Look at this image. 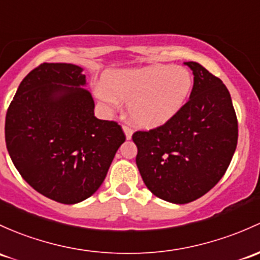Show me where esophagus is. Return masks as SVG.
<instances>
[{
	"instance_id": "obj_1",
	"label": "esophagus",
	"mask_w": 260,
	"mask_h": 260,
	"mask_svg": "<svg viewBox=\"0 0 260 260\" xmlns=\"http://www.w3.org/2000/svg\"><path fill=\"white\" fill-rule=\"evenodd\" d=\"M123 132H124L125 135V138L127 139H131L132 138V129H131L129 127H127V125H123Z\"/></svg>"
}]
</instances>
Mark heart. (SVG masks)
<instances>
[{"mask_svg": "<svg viewBox=\"0 0 260 260\" xmlns=\"http://www.w3.org/2000/svg\"><path fill=\"white\" fill-rule=\"evenodd\" d=\"M193 77L182 66L151 64L117 70L105 77L95 95L105 105L127 102L131 122L142 128L160 127L182 111L189 98Z\"/></svg>", "mask_w": 260, "mask_h": 260, "instance_id": "1", "label": "heart"}]
</instances>
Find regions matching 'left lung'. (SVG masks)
Instances as JSON below:
<instances>
[{
	"mask_svg": "<svg viewBox=\"0 0 260 260\" xmlns=\"http://www.w3.org/2000/svg\"><path fill=\"white\" fill-rule=\"evenodd\" d=\"M189 101L166 124L136 132V163L158 198L185 204L209 192L225 173L238 142V122L223 82L197 62Z\"/></svg>",
	"mask_w": 260,
	"mask_h": 260,
	"instance_id": "8db88e82",
	"label": "left lung"
}]
</instances>
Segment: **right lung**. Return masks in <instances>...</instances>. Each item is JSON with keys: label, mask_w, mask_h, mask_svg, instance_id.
<instances>
[{"label": "right lung", "mask_w": 260, "mask_h": 260, "mask_svg": "<svg viewBox=\"0 0 260 260\" xmlns=\"http://www.w3.org/2000/svg\"><path fill=\"white\" fill-rule=\"evenodd\" d=\"M82 72L72 63L38 66L18 86L5 123L8 154L22 178L63 204L97 192L125 141L121 125L94 117Z\"/></svg>", "instance_id": "obj_1"}]
</instances>
